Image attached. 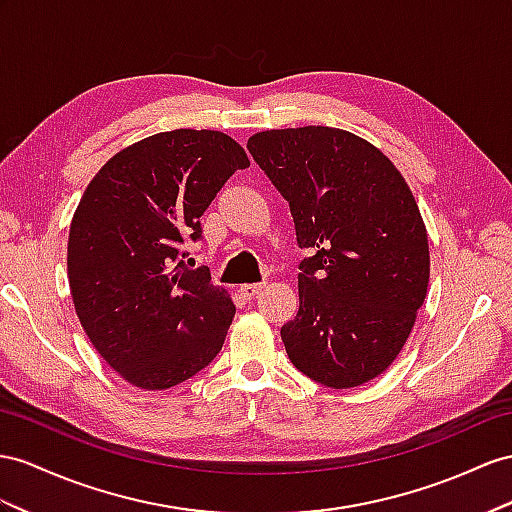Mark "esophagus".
Returning a JSON list of instances; mask_svg holds the SVG:
<instances>
[{"label":"esophagus","instance_id":"obj_1","mask_svg":"<svg viewBox=\"0 0 512 512\" xmlns=\"http://www.w3.org/2000/svg\"><path fill=\"white\" fill-rule=\"evenodd\" d=\"M261 287H264V285H259V283L240 285V296H242L244 300H248V303H251V300L261 292Z\"/></svg>","mask_w":512,"mask_h":512}]
</instances>
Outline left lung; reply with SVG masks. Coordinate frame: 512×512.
<instances>
[{
	"instance_id": "1",
	"label": "left lung",
	"mask_w": 512,
	"mask_h": 512,
	"mask_svg": "<svg viewBox=\"0 0 512 512\" xmlns=\"http://www.w3.org/2000/svg\"><path fill=\"white\" fill-rule=\"evenodd\" d=\"M248 151L290 203L300 248L298 313L281 326L311 381L359 387L396 361L422 307L428 233L400 170L337 127L257 131Z\"/></svg>"
}]
</instances>
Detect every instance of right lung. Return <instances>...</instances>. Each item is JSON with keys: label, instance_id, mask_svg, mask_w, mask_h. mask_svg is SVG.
Returning <instances> with one entry per match:
<instances>
[{"label": "right lung", "instance_id": "1", "mask_svg": "<svg viewBox=\"0 0 512 512\" xmlns=\"http://www.w3.org/2000/svg\"><path fill=\"white\" fill-rule=\"evenodd\" d=\"M246 166V151L222 131L173 129L110 157L84 190L67 251L73 305L90 344L129 385L175 387L225 344L233 300L179 255Z\"/></svg>", "mask_w": 512, "mask_h": 512}]
</instances>
